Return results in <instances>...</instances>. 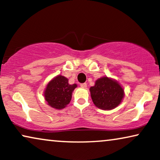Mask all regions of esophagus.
I'll use <instances>...</instances> for the list:
<instances>
[{
	"label": "esophagus",
	"mask_w": 160,
	"mask_h": 160,
	"mask_svg": "<svg viewBox=\"0 0 160 160\" xmlns=\"http://www.w3.org/2000/svg\"><path fill=\"white\" fill-rule=\"evenodd\" d=\"M80 86H81V87H82V88H87V83H82V84H80Z\"/></svg>",
	"instance_id": "1"
}]
</instances>
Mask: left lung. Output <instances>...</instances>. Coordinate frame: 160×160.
<instances>
[{
	"instance_id": "obj_1",
	"label": "left lung",
	"mask_w": 160,
	"mask_h": 160,
	"mask_svg": "<svg viewBox=\"0 0 160 160\" xmlns=\"http://www.w3.org/2000/svg\"><path fill=\"white\" fill-rule=\"evenodd\" d=\"M91 98L94 104L102 110H111L121 103L124 97V89L117 81L102 77L91 87Z\"/></svg>"
}]
</instances>
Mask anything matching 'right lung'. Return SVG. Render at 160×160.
<instances>
[{
	"mask_svg": "<svg viewBox=\"0 0 160 160\" xmlns=\"http://www.w3.org/2000/svg\"><path fill=\"white\" fill-rule=\"evenodd\" d=\"M76 87V84H69L65 76L59 75L47 84L44 92L46 101L52 108H64L71 100L72 92Z\"/></svg>",
	"mask_w": 160,
	"mask_h": 160,
	"instance_id": "add662e5",
	"label": "right lung"
}]
</instances>
